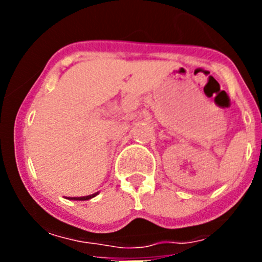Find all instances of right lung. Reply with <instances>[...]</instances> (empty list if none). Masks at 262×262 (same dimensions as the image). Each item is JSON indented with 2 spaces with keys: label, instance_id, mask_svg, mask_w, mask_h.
<instances>
[{
  "label": "right lung",
  "instance_id": "obj_1",
  "mask_svg": "<svg viewBox=\"0 0 262 262\" xmlns=\"http://www.w3.org/2000/svg\"><path fill=\"white\" fill-rule=\"evenodd\" d=\"M97 194H92V195H88V196H68V200H75V201H86V200H90V198H93V196H96Z\"/></svg>",
  "mask_w": 262,
  "mask_h": 262
}]
</instances>
